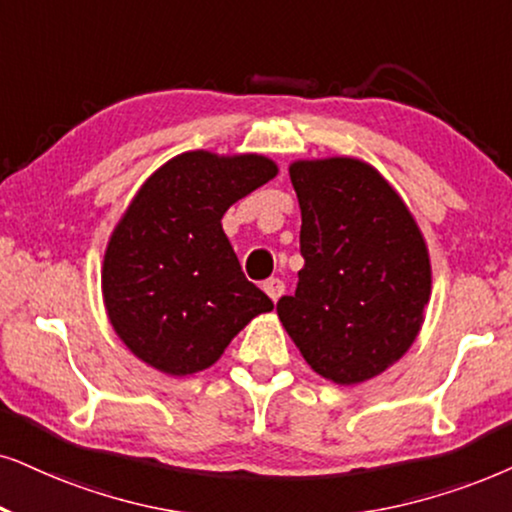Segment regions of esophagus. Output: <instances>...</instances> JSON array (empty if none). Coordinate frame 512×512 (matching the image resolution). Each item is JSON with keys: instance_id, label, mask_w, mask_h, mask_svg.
I'll return each instance as SVG.
<instances>
[{"instance_id": "obj_1", "label": "esophagus", "mask_w": 512, "mask_h": 512, "mask_svg": "<svg viewBox=\"0 0 512 512\" xmlns=\"http://www.w3.org/2000/svg\"><path fill=\"white\" fill-rule=\"evenodd\" d=\"M262 288H264V293H267L271 300H278V297L283 295V290H286V283L281 281V278H267V281L262 283Z\"/></svg>"}]
</instances>
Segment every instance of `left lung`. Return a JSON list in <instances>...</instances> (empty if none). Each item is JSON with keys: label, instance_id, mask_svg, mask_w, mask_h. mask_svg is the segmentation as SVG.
<instances>
[{"label": "left lung", "instance_id": "1", "mask_svg": "<svg viewBox=\"0 0 512 512\" xmlns=\"http://www.w3.org/2000/svg\"><path fill=\"white\" fill-rule=\"evenodd\" d=\"M295 295L278 319L316 373L357 385L399 361L423 326L432 271L425 238L383 174L357 158L297 160Z\"/></svg>", "mask_w": 512, "mask_h": 512}]
</instances>
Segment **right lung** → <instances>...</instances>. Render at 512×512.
Returning <instances> with one entry per match:
<instances>
[{
  "label": "right lung",
  "mask_w": 512,
  "mask_h": 512,
  "mask_svg": "<svg viewBox=\"0 0 512 512\" xmlns=\"http://www.w3.org/2000/svg\"><path fill=\"white\" fill-rule=\"evenodd\" d=\"M257 153L189 151L137 191L103 255L101 290L113 331L167 375L205 371L274 302L243 276L224 212L274 179Z\"/></svg>",
  "instance_id": "1"
}]
</instances>
